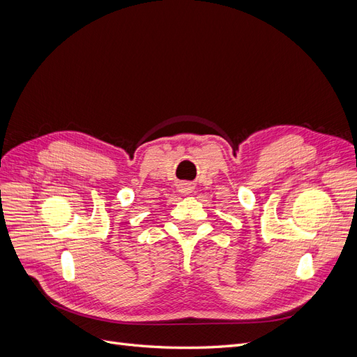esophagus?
Returning <instances> with one entry per match:
<instances>
[{
	"label": "esophagus",
	"mask_w": 357,
	"mask_h": 357,
	"mask_svg": "<svg viewBox=\"0 0 357 357\" xmlns=\"http://www.w3.org/2000/svg\"><path fill=\"white\" fill-rule=\"evenodd\" d=\"M192 185L190 183H181L180 185V192H183V193H189V192H192Z\"/></svg>",
	"instance_id": "1"
}]
</instances>
